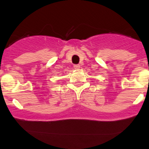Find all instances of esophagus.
Returning <instances> with one entry per match:
<instances>
[{"mask_svg": "<svg viewBox=\"0 0 149 149\" xmlns=\"http://www.w3.org/2000/svg\"><path fill=\"white\" fill-rule=\"evenodd\" d=\"M80 65L79 64H75L74 66H73V68H74L75 69H80Z\"/></svg>", "mask_w": 149, "mask_h": 149, "instance_id": "obj_1", "label": "esophagus"}]
</instances>
